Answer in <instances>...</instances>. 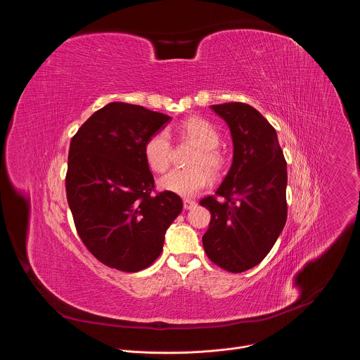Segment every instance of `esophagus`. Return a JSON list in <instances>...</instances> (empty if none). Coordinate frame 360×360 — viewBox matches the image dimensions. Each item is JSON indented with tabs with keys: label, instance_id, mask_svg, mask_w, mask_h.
Instances as JSON below:
<instances>
[{
	"label": "esophagus",
	"instance_id": "1",
	"mask_svg": "<svg viewBox=\"0 0 360 360\" xmlns=\"http://www.w3.org/2000/svg\"><path fill=\"white\" fill-rule=\"evenodd\" d=\"M196 207V202L192 200V199H184V208L188 211V210H192Z\"/></svg>",
	"mask_w": 360,
	"mask_h": 360
}]
</instances>
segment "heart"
<instances>
[{
	"instance_id": "b5f03b06",
	"label": "heart",
	"mask_w": 360,
	"mask_h": 360,
	"mask_svg": "<svg viewBox=\"0 0 360 360\" xmlns=\"http://www.w3.org/2000/svg\"><path fill=\"white\" fill-rule=\"evenodd\" d=\"M181 129L185 136L199 146L191 162L193 167L169 171L160 179V188L181 196H192L212 181L208 169L218 172L222 167V157L215 149L221 138L215 127L202 118H189L182 124ZM143 155L152 171H167L172 158V143L167 129H160L146 139Z\"/></svg>"
}]
</instances>
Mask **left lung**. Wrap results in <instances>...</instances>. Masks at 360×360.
<instances>
[{
	"label": "left lung",
	"instance_id": "obj_1",
	"mask_svg": "<svg viewBox=\"0 0 360 360\" xmlns=\"http://www.w3.org/2000/svg\"><path fill=\"white\" fill-rule=\"evenodd\" d=\"M211 110L229 127L233 158L215 195L199 202L211 212L202 243L215 265L239 274L262 262L286 224V161L258 110L243 102Z\"/></svg>",
	"mask_w": 360,
	"mask_h": 360
}]
</instances>
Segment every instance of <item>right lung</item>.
<instances>
[{
  "instance_id": "add662e5",
  "label": "right lung",
  "mask_w": 360,
  "mask_h": 360,
  "mask_svg": "<svg viewBox=\"0 0 360 360\" xmlns=\"http://www.w3.org/2000/svg\"><path fill=\"white\" fill-rule=\"evenodd\" d=\"M169 120L139 105L110 102L71 139L68 205L81 240L110 268L138 272L152 265L182 211L176 193H153L143 155L146 139Z\"/></svg>"
}]
</instances>
